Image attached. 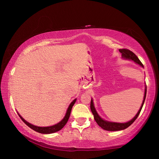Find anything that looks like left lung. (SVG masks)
Wrapping results in <instances>:
<instances>
[{
	"mask_svg": "<svg viewBox=\"0 0 159 159\" xmlns=\"http://www.w3.org/2000/svg\"><path fill=\"white\" fill-rule=\"evenodd\" d=\"M119 52L121 53V56L123 59H126V60H133L134 62H136L137 64H138L139 65H140L141 66L144 67L143 64H142L140 60H139L138 57H137L136 55L134 53H133L132 51L128 49H119ZM146 94H147V86L145 87V91H144V99L143 102H142V105L139 108V111L138 112V114L135 115L133 119L130 120V121L126 122V123H116V122H110V121H107V120H105L99 116L98 115V112L96 111L95 107H94V104H93V100L91 99L90 102V109L91 111H92L93 114L94 116V118H95V121L98 123V125L99 127H101L102 129L105 130H108V131H117V130H124V129L128 128L132 123H133L134 120H136V118L138 117V116L140 113L142 107H143L144 102L145 100V98H146Z\"/></svg>",
	"mask_w": 159,
	"mask_h": 159,
	"instance_id": "8db88e82",
	"label": "left lung"
}]
</instances>
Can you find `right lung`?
<instances>
[{
    "mask_svg": "<svg viewBox=\"0 0 159 159\" xmlns=\"http://www.w3.org/2000/svg\"><path fill=\"white\" fill-rule=\"evenodd\" d=\"M76 101V99H75L74 100H73V102H71V104H69V106L68 107V109L66 110V113L65 114V116L64 117V118L62 120H61L60 123H58L57 124H55L54 125H51V126H48V127H39V126H36L31 124L29 122L25 120L24 118L18 114L19 116L20 117V118L22 120V121L25 123L26 125H28L29 128L33 129L34 130L38 132V133H43V134H50V133H55V132H57L59 130H60L61 128H62L64 125H66V123L68 121L69 116H70V114H71V109L73 107L74 104H75V102Z\"/></svg>",
    "mask_w": 159,
    "mask_h": 159,
    "instance_id": "obj_1",
    "label": "right lung"
}]
</instances>
